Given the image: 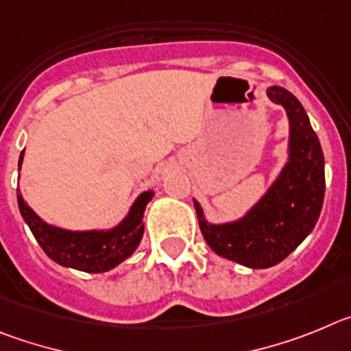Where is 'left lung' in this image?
Masks as SVG:
<instances>
[{"mask_svg": "<svg viewBox=\"0 0 351 351\" xmlns=\"http://www.w3.org/2000/svg\"><path fill=\"white\" fill-rule=\"evenodd\" d=\"M267 97L289 117V160L267 192L245 217L210 223L194 199L199 227L211 250L252 269H266L289 257L313 230L325 194L324 152L299 99L273 85Z\"/></svg>", "mask_w": 351, "mask_h": 351, "instance_id": "8db88e82", "label": "left lung"}]
</instances>
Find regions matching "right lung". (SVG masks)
Here are the masks:
<instances>
[{
    "mask_svg": "<svg viewBox=\"0 0 351 351\" xmlns=\"http://www.w3.org/2000/svg\"><path fill=\"white\" fill-rule=\"evenodd\" d=\"M22 159L24 150L19 157V171ZM152 195V191L141 192L132 203L128 217L108 230H68L50 226L27 206L19 189L17 203L22 219L29 226L38 245L53 262L84 273H105L131 257L132 252L138 248L145 230V208Z\"/></svg>",
    "mask_w": 351,
    "mask_h": 351,
    "instance_id": "right-lung-1",
    "label": "right lung"
}]
</instances>
